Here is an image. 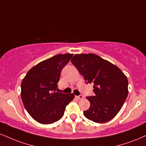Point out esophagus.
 <instances>
[{
	"mask_svg": "<svg viewBox=\"0 0 146 146\" xmlns=\"http://www.w3.org/2000/svg\"><path fill=\"white\" fill-rule=\"evenodd\" d=\"M76 98L78 99H82L84 98V96L82 95H80V96H76Z\"/></svg>",
	"mask_w": 146,
	"mask_h": 146,
	"instance_id": "obj_1",
	"label": "esophagus"
}]
</instances>
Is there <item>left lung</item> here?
Masks as SVG:
<instances>
[{"label":"left lung","instance_id":"1","mask_svg":"<svg viewBox=\"0 0 146 146\" xmlns=\"http://www.w3.org/2000/svg\"><path fill=\"white\" fill-rule=\"evenodd\" d=\"M71 62L88 83H94L95 95L88 96L90 108L86 117L96 123L113 119L120 111L128 96V79L121 70L94 54H75Z\"/></svg>","mask_w":146,"mask_h":146}]
</instances>
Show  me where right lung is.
Returning <instances> with one entry per match:
<instances>
[{
    "label": "right lung",
    "instance_id": "1",
    "mask_svg": "<svg viewBox=\"0 0 146 146\" xmlns=\"http://www.w3.org/2000/svg\"><path fill=\"white\" fill-rule=\"evenodd\" d=\"M72 54H58L42 61L26 73L21 84V98L31 117L43 124H52L64 115L75 95L56 92L60 72Z\"/></svg>",
    "mask_w": 146,
    "mask_h": 146
}]
</instances>
